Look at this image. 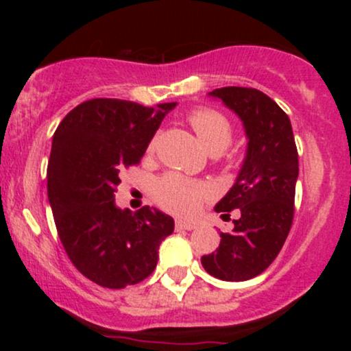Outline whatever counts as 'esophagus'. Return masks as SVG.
<instances>
[{
	"label": "esophagus",
	"instance_id": "esophagus-1",
	"mask_svg": "<svg viewBox=\"0 0 351 351\" xmlns=\"http://www.w3.org/2000/svg\"><path fill=\"white\" fill-rule=\"evenodd\" d=\"M196 224H191V223H184V221H176V229H184V231H191V229H195Z\"/></svg>",
	"mask_w": 351,
	"mask_h": 351
}]
</instances>
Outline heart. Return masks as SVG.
Segmentation results:
<instances>
[{"label": "heart", "instance_id": "b5f03b06", "mask_svg": "<svg viewBox=\"0 0 351 351\" xmlns=\"http://www.w3.org/2000/svg\"><path fill=\"white\" fill-rule=\"evenodd\" d=\"M188 123L198 135L199 142L211 153H219L229 147L234 127L223 112L216 108H195L186 115ZM160 135L155 134L147 145V153L152 155L156 150ZM153 196L165 211L181 217H193L203 206V203L213 196V188L206 181L191 180L178 173H167L155 183Z\"/></svg>", "mask_w": 351, "mask_h": 351}]
</instances>
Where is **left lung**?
<instances>
[{"label": "left lung", "mask_w": 351, "mask_h": 351, "mask_svg": "<svg viewBox=\"0 0 351 351\" xmlns=\"http://www.w3.org/2000/svg\"><path fill=\"white\" fill-rule=\"evenodd\" d=\"M211 95L241 117L249 143L234 186L216 206L224 219L237 209L234 229L221 232L219 247L201 257V264L216 279L243 282L274 263L291 232L299 153L287 114L264 92L221 87Z\"/></svg>", "instance_id": "obj_1"}]
</instances>
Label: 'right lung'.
<instances>
[{"label":"right lung","mask_w":351,"mask_h":351,"mask_svg":"<svg viewBox=\"0 0 351 351\" xmlns=\"http://www.w3.org/2000/svg\"><path fill=\"white\" fill-rule=\"evenodd\" d=\"M176 102L145 107L90 99L62 119L52 136L47 198L56 229L75 269L100 287L123 289L155 271L173 217L143 206L119 209L120 173L136 167L165 114Z\"/></svg>","instance_id":"add662e5"}]
</instances>
